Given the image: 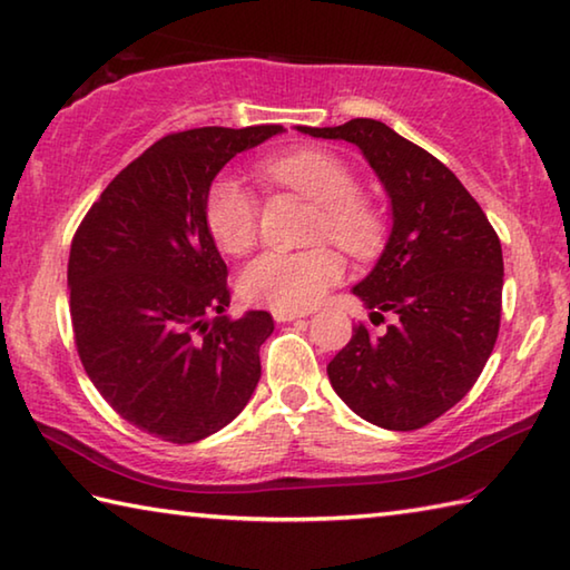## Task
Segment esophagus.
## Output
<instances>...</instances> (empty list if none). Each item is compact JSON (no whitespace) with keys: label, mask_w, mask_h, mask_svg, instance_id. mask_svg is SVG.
Listing matches in <instances>:
<instances>
[{"label":"esophagus","mask_w":570,"mask_h":570,"mask_svg":"<svg viewBox=\"0 0 570 570\" xmlns=\"http://www.w3.org/2000/svg\"><path fill=\"white\" fill-rule=\"evenodd\" d=\"M306 316V312H282V308H274V320L276 322H296Z\"/></svg>","instance_id":"obj_1"}]
</instances>
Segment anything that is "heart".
I'll use <instances>...</instances> for the list:
<instances>
[{
	"label": "heart",
	"instance_id": "1",
	"mask_svg": "<svg viewBox=\"0 0 570 570\" xmlns=\"http://www.w3.org/2000/svg\"><path fill=\"white\" fill-rule=\"evenodd\" d=\"M262 176L276 186L292 188L320 208L316 238L330 236L346 254L372 256L382 246L384 216L356 193L350 163L322 148H302L268 158ZM206 228L226 254H244L256 240L258 204L244 180L224 173L206 193ZM344 258L332 246L306 250H266L240 274L238 292L250 304H266L282 312H308L342 282Z\"/></svg>",
	"mask_w": 570,
	"mask_h": 570
}]
</instances>
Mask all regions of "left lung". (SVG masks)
Here are the masks:
<instances>
[{"label":"left lung","mask_w":570,"mask_h":570,"mask_svg":"<svg viewBox=\"0 0 570 570\" xmlns=\"http://www.w3.org/2000/svg\"><path fill=\"white\" fill-rule=\"evenodd\" d=\"M296 130L360 148L392 206L387 244L352 292L372 308V322L394 320L382 334L354 326L326 366L332 387L377 428H424L465 397L493 352L503 304L500 238L455 173L390 125L354 118Z\"/></svg>","instance_id":"1"}]
</instances>
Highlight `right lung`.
Wrapping results in <instances>:
<instances>
[{
    "label": "right lung",
    "mask_w": 570,
    "mask_h": 570,
    "mask_svg": "<svg viewBox=\"0 0 570 570\" xmlns=\"http://www.w3.org/2000/svg\"><path fill=\"white\" fill-rule=\"evenodd\" d=\"M278 132L282 125L166 135L110 180L72 238L77 354L105 402L148 435L178 445L214 435L262 377L258 350L274 320L226 316L228 268L204 206L230 158Z\"/></svg>",
    "instance_id": "1"
}]
</instances>
